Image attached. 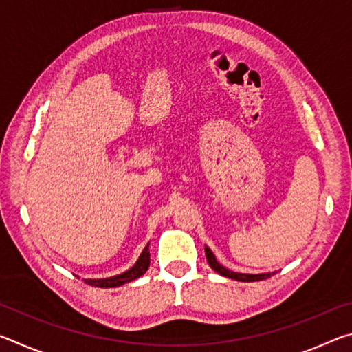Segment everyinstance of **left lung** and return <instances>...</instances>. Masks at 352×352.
I'll return each instance as SVG.
<instances>
[{"label":"left lung","mask_w":352,"mask_h":352,"mask_svg":"<svg viewBox=\"0 0 352 352\" xmlns=\"http://www.w3.org/2000/svg\"><path fill=\"white\" fill-rule=\"evenodd\" d=\"M205 253H206V259H208V264L212 270H216L217 273H220L222 276L226 278H231V279H236V281H243V283H253V281H262V279H267L270 278L272 275H275V273H259V275H248V273H236V272H231L228 269H225L223 265H220L217 259L214 258L212 252L208 247H205Z\"/></svg>","instance_id":"obj_1"}]
</instances>
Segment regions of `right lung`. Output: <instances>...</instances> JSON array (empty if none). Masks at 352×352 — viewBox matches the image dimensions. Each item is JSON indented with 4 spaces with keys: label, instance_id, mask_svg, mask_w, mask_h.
<instances>
[{
    "label": "right lung",
    "instance_id": "1",
    "mask_svg": "<svg viewBox=\"0 0 352 352\" xmlns=\"http://www.w3.org/2000/svg\"><path fill=\"white\" fill-rule=\"evenodd\" d=\"M148 264H151V253H148V245H147L144 250H142L140 259L136 261V264L130 270L121 273V275L111 276V278L83 279V281H85L87 284H90V285H94V287H102V289L118 287V285L130 283V281H133V279L140 278L141 275H144L146 270L148 269Z\"/></svg>",
    "mask_w": 352,
    "mask_h": 352
}]
</instances>
